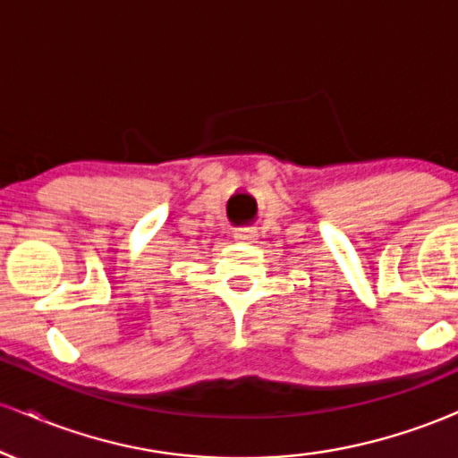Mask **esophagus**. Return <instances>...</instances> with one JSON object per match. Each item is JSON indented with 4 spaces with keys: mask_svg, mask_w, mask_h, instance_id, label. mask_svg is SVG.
Instances as JSON below:
<instances>
[{
    "mask_svg": "<svg viewBox=\"0 0 458 458\" xmlns=\"http://www.w3.org/2000/svg\"><path fill=\"white\" fill-rule=\"evenodd\" d=\"M234 239L243 241V243H254L256 234H254V230H250V228H239L234 233Z\"/></svg>",
    "mask_w": 458,
    "mask_h": 458,
    "instance_id": "esophagus-1",
    "label": "esophagus"
}]
</instances>
